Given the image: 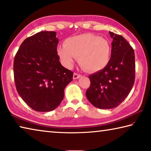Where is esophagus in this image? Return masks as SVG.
<instances>
[{
    "instance_id": "34e87169",
    "label": "esophagus",
    "mask_w": 151,
    "mask_h": 151,
    "mask_svg": "<svg viewBox=\"0 0 151 151\" xmlns=\"http://www.w3.org/2000/svg\"><path fill=\"white\" fill-rule=\"evenodd\" d=\"M81 76V75H80V74H78L76 73H75L73 74V78L74 79H78Z\"/></svg>"
}]
</instances>
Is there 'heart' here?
I'll return each mask as SVG.
<instances>
[{
  "label": "heart",
  "instance_id": "1",
  "mask_svg": "<svg viewBox=\"0 0 151 151\" xmlns=\"http://www.w3.org/2000/svg\"><path fill=\"white\" fill-rule=\"evenodd\" d=\"M57 54L65 65L71 66L75 57L84 69L96 72L105 67L111 56V47L103 38L84 34L66 39L64 45L57 47Z\"/></svg>",
  "mask_w": 151,
  "mask_h": 151
}]
</instances>
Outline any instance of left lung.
<instances>
[{
	"label": "left lung",
	"mask_w": 151,
	"mask_h": 151,
	"mask_svg": "<svg viewBox=\"0 0 151 151\" xmlns=\"http://www.w3.org/2000/svg\"><path fill=\"white\" fill-rule=\"evenodd\" d=\"M112 39L111 59L103 69L88 76L86 98L96 108L116 107L129 95L135 79L134 52L123 37L109 32Z\"/></svg>",
	"instance_id": "left-lung-1"
}]
</instances>
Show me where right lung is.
I'll use <instances>...</instances> for the list:
<instances>
[{
  "mask_svg": "<svg viewBox=\"0 0 151 151\" xmlns=\"http://www.w3.org/2000/svg\"><path fill=\"white\" fill-rule=\"evenodd\" d=\"M58 39L54 31H40L20 45L14 59L17 91L30 108L39 112L53 111L73 81V72L61 65L57 51Z\"/></svg>",
  "mask_w": 151,
  "mask_h": 151,
  "instance_id": "right-lung-1",
  "label": "right lung"
}]
</instances>
